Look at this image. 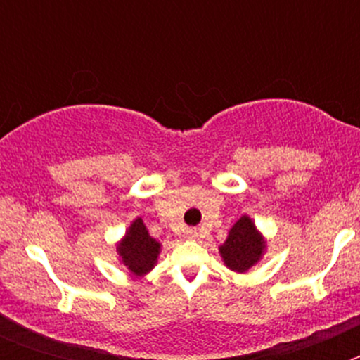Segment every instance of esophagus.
<instances>
[{
	"label": "esophagus",
	"mask_w": 360,
	"mask_h": 360,
	"mask_svg": "<svg viewBox=\"0 0 360 360\" xmlns=\"http://www.w3.org/2000/svg\"><path fill=\"white\" fill-rule=\"evenodd\" d=\"M187 238H191V240H195V238H196V231L189 229V231H187Z\"/></svg>",
	"instance_id": "1"
}]
</instances>
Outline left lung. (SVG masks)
<instances>
[{"instance_id":"obj_1","label":"left lung","mask_w":360,"mask_h":360,"mask_svg":"<svg viewBox=\"0 0 360 360\" xmlns=\"http://www.w3.org/2000/svg\"><path fill=\"white\" fill-rule=\"evenodd\" d=\"M225 265L234 272H245L262 257L263 241L257 234L250 218L243 216L234 224L229 232V238L219 247Z\"/></svg>"}]
</instances>
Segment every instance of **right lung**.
I'll list each match as a JSON object with an SVG mask.
<instances>
[{
	"label": "right lung",
	"mask_w": 360,
	"mask_h": 360,
	"mask_svg": "<svg viewBox=\"0 0 360 360\" xmlns=\"http://www.w3.org/2000/svg\"><path fill=\"white\" fill-rule=\"evenodd\" d=\"M160 243L148 234L142 218L135 219L129 227L128 234L119 245V254L122 263L131 270L133 274H146L157 262Z\"/></svg>",
	"instance_id": "add662e5"
}]
</instances>
